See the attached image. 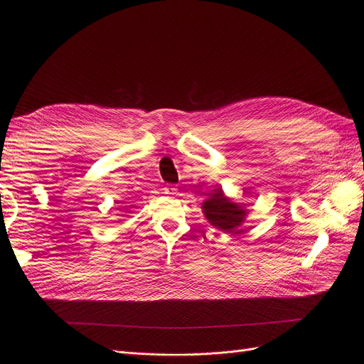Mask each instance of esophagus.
<instances>
[{
  "label": "esophagus",
  "mask_w": 364,
  "mask_h": 364,
  "mask_svg": "<svg viewBox=\"0 0 364 364\" xmlns=\"http://www.w3.org/2000/svg\"><path fill=\"white\" fill-rule=\"evenodd\" d=\"M164 192L166 193V195H177V192H178V189H177V187H175V186H172V184H168L166 187H165V189H164Z\"/></svg>",
  "instance_id": "1"
}]
</instances>
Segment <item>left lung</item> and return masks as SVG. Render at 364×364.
I'll return each mask as SVG.
<instances>
[{
    "label": "left lung",
    "instance_id": "8db88e82",
    "mask_svg": "<svg viewBox=\"0 0 364 364\" xmlns=\"http://www.w3.org/2000/svg\"><path fill=\"white\" fill-rule=\"evenodd\" d=\"M203 211L213 226L226 232H238L237 228L241 226L247 216V210L226 198L222 189L213 191L211 196L203 203Z\"/></svg>",
    "mask_w": 364,
    "mask_h": 364
}]
</instances>
